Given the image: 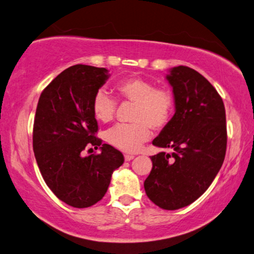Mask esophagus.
<instances>
[{
  "mask_svg": "<svg viewBox=\"0 0 254 254\" xmlns=\"http://www.w3.org/2000/svg\"><path fill=\"white\" fill-rule=\"evenodd\" d=\"M124 159H126V161H130L132 159H134V156L133 154H124Z\"/></svg>",
  "mask_w": 254,
  "mask_h": 254,
  "instance_id": "esophagus-1",
  "label": "esophagus"
}]
</instances>
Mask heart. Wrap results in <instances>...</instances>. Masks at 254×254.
<instances>
[{
	"label": "heart",
	"mask_w": 254,
	"mask_h": 254,
	"mask_svg": "<svg viewBox=\"0 0 254 254\" xmlns=\"http://www.w3.org/2000/svg\"><path fill=\"white\" fill-rule=\"evenodd\" d=\"M114 91L121 102L134 104L130 124H119L105 133L112 147L124 152H135L151 136V128L161 131L173 119L176 98L170 88L156 87V83L143 77L130 76L115 85ZM118 103L104 91L94 96L92 111L98 122L109 123L117 113Z\"/></svg>",
	"instance_id": "1"
}]
</instances>
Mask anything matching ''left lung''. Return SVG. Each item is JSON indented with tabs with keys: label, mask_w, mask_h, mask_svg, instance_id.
<instances>
[{
	"label": "left lung",
	"mask_w": 254,
	"mask_h": 254,
	"mask_svg": "<svg viewBox=\"0 0 254 254\" xmlns=\"http://www.w3.org/2000/svg\"><path fill=\"white\" fill-rule=\"evenodd\" d=\"M167 79L176 112L152 144L173 152L151 157L144 190L159 207L174 210L194 203L213 183L225 158L227 132L224 103L203 75L178 66Z\"/></svg>",
	"instance_id": "obj_1"
}]
</instances>
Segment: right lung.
<instances>
[{"label":"right lung","mask_w":254,"mask_h":254,"mask_svg":"<svg viewBox=\"0 0 254 254\" xmlns=\"http://www.w3.org/2000/svg\"><path fill=\"white\" fill-rule=\"evenodd\" d=\"M107 69L71 66L42 91L33 123V152L42 178L64 203L89 207L104 197L112 174L123 154L96 137L98 126L92 104L106 79ZM101 153L83 157L85 147Z\"/></svg>","instance_id":"1"}]
</instances>
